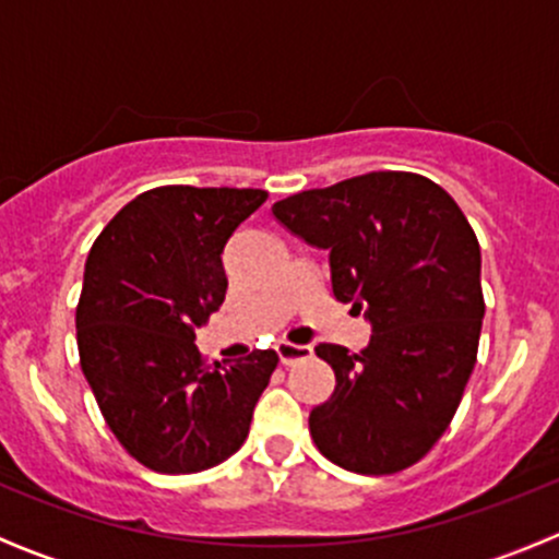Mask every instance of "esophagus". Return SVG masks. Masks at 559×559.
I'll return each mask as SVG.
<instances>
[{"label": "esophagus", "mask_w": 559, "mask_h": 559, "mask_svg": "<svg viewBox=\"0 0 559 559\" xmlns=\"http://www.w3.org/2000/svg\"><path fill=\"white\" fill-rule=\"evenodd\" d=\"M277 355H280V364L282 366H293V364H298V360L312 358V347H309V344L280 342L277 344Z\"/></svg>", "instance_id": "esophagus-1"}]
</instances>
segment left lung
I'll return each instance as SVG.
<instances>
[{"label":"left lung","instance_id":"obj_1","mask_svg":"<svg viewBox=\"0 0 559 559\" xmlns=\"http://www.w3.org/2000/svg\"><path fill=\"white\" fill-rule=\"evenodd\" d=\"M274 217L328 252L331 290L371 322L360 353L318 344L336 388L309 414L331 463L404 471L450 428L479 349L481 252L463 210L412 171H368L277 201Z\"/></svg>","mask_w":559,"mask_h":559}]
</instances>
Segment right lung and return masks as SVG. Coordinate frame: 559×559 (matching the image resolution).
<instances>
[{
	"label": "right lung",
	"mask_w": 559,
	"mask_h": 559,
	"mask_svg": "<svg viewBox=\"0 0 559 559\" xmlns=\"http://www.w3.org/2000/svg\"><path fill=\"white\" fill-rule=\"evenodd\" d=\"M266 199L258 188H153L88 252L74 318L80 366L115 439L158 474L231 457L277 368L274 349L204 366L195 347V328L226 298L223 247Z\"/></svg>",
	"instance_id": "add662e5"
}]
</instances>
